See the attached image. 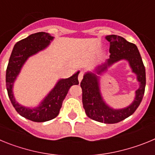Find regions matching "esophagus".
<instances>
[{"label": "esophagus", "instance_id": "obj_1", "mask_svg": "<svg viewBox=\"0 0 155 155\" xmlns=\"http://www.w3.org/2000/svg\"><path fill=\"white\" fill-rule=\"evenodd\" d=\"M83 75H84V74H83V72H80V74H79V75H78V81H79V82H81V80H82V78H83Z\"/></svg>", "mask_w": 155, "mask_h": 155}]
</instances>
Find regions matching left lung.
<instances>
[{
    "instance_id": "8db88e82",
    "label": "left lung",
    "mask_w": 155,
    "mask_h": 155,
    "mask_svg": "<svg viewBox=\"0 0 155 155\" xmlns=\"http://www.w3.org/2000/svg\"><path fill=\"white\" fill-rule=\"evenodd\" d=\"M105 39L110 42V57L98 65L93 72L88 71L84 74L81 82L82 103L86 115L91 120L104 124H116L131 116L141 102L146 85V73L136 45L116 35H106ZM124 59L128 62L132 72L136 74L139 87L130 105L122 109H114L108 105L102 97L99 75L103 74L113 64Z\"/></svg>"
}]
</instances>
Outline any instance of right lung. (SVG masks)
<instances>
[{"label":"right lung","mask_w":155,"mask_h":155,"mask_svg":"<svg viewBox=\"0 0 155 155\" xmlns=\"http://www.w3.org/2000/svg\"><path fill=\"white\" fill-rule=\"evenodd\" d=\"M53 39L50 34L40 31L18 42L14 46L7 68L6 86L11 102L18 114L33 122H46L57 117L70 87L79 84L78 71L68 78L59 79L53 89L35 107L24 106L16 101L13 92L14 83L21 68L29 57L46 49Z\"/></svg>","instance_id":"obj_1"}]
</instances>
